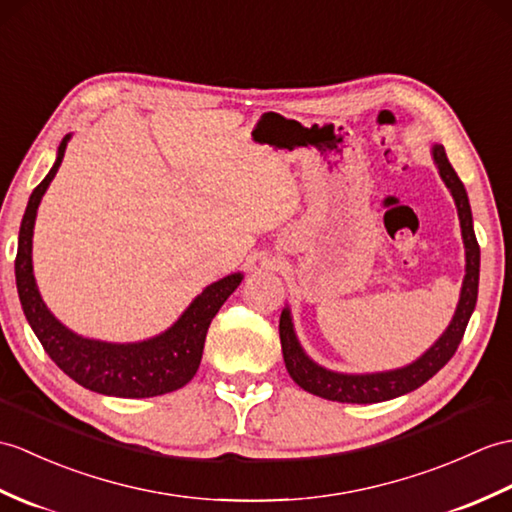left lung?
Returning <instances> with one entry per match:
<instances>
[{
	"instance_id": "left-lung-1",
	"label": "left lung",
	"mask_w": 512,
	"mask_h": 512,
	"mask_svg": "<svg viewBox=\"0 0 512 512\" xmlns=\"http://www.w3.org/2000/svg\"><path fill=\"white\" fill-rule=\"evenodd\" d=\"M434 161L438 165L445 185L451 189V196L456 200L460 227H462V240L467 248V275L462 283V294L454 320L447 327L445 334L438 338L434 347L421 358L399 371L388 373H375V375H342L331 373L327 368H320L314 364L303 349L296 342L290 312L285 310L279 320V338H281V351L285 368H288L290 377L299 384L303 390L312 392L316 397H323L329 401L340 403H379L395 399L399 395H406L410 390H417L423 386L427 379L434 377L441 368L454 358L458 344L465 336V329L469 318L475 310V301H478V281H480V246L473 233V220H471V207L465 192V185L458 178L456 170L445 154L443 146H434Z\"/></svg>"
}]
</instances>
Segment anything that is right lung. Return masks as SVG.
I'll return each mask as SVG.
<instances>
[{
  "label": "right lung",
  "mask_w": 512,
  "mask_h": 512,
  "mask_svg": "<svg viewBox=\"0 0 512 512\" xmlns=\"http://www.w3.org/2000/svg\"><path fill=\"white\" fill-rule=\"evenodd\" d=\"M69 135L61 141L54 168L34 187L19 229L15 275L19 301L28 323L45 353L74 382L100 395L113 397H157L183 388L200 366L207 329L222 303L240 285L242 275L224 277L196 296L178 323L161 334L137 344H109L80 338L63 327L47 310L32 275V229L39 202L61 168Z\"/></svg>",
  "instance_id": "add662e5"
}]
</instances>
